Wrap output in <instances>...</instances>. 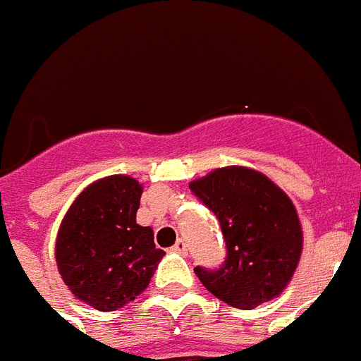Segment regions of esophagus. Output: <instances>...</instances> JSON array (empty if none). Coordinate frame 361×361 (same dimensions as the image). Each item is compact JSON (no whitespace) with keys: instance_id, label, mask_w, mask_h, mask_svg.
<instances>
[{"instance_id":"1","label":"esophagus","mask_w":361,"mask_h":361,"mask_svg":"<svg viewBox=\"0 0 361 361\" xmlns=\"http://www.w3.org/2000/svg\"><path fill=\"white\" fill-rule=\"evenodd\" d=\"M171 252L186 257V255H188V244H186V240H183V238H178V240L175 242V246L171 247Z\"/></svg>"}]
</instances>
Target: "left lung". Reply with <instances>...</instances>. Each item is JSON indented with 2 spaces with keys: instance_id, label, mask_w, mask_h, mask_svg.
<instances>
[{
  "instance_id": "1",
  "label": "left lung",
  "mask_w": 361,
  "mask_h": 361,
  "mask_svg": "<svg viewBox=\"0 0 361 361\" xmlns=\"http://www.w3.org/2000/svg\"><path fill=\"white\" fill-rule=\"evenodd\" d=\"M190 190L216 216L226 242L220 267L194 268L204 289L238 310L278 296L302 253V229L290 199L247 167L216 169Z\"/></svg>"
}]
</instances>
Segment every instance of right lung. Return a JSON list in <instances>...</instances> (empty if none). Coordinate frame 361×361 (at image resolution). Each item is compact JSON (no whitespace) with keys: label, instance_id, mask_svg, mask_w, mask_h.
Masks as SVG:
<instances>
[{"label":"right lung","instance_id":"add662e5","mask_svg":"<svg viewBox=\"0 0 361 361\" xmlns=\"http://www.w3.org/2000/svg\"><path fill=\"white\" fill-rule=\"evenodd\" d=\"M141 186L125 175L85 188L59 227L56 261L72 295L99 311H115L143 293L166 253L151 227L135 224Z\"/></svg>","mask_w":361,"mask_h":361}]
</instances>
